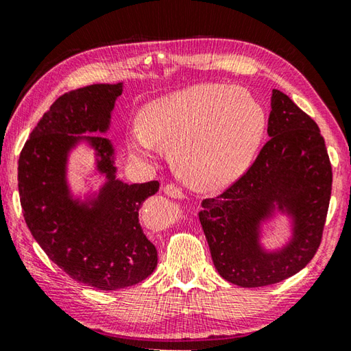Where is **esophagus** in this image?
Returning <instances> with one entry per match:
<instances>
[{
	"mask_svg": "<svg viewBox=\"0 0 351 351\" xmlns=\"http://www.w3.org/2000/svg\"><path fill=\"white\" fill-rule=\"evenodd\" d=\"M164 192L167 193L169 196H171V197H184V196H186V195H184V192H182V189L175 186V184H165Z\"/></svg>",
	"mask_w": 351,
	"mask_h": 351,
	"instance_id": "esophagus-1",
	"label": "esophagus"
}]
</instances>
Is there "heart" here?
Returning a JSON list of instances; mask_svg holds the SVG:
<instances>
[{
	"label": "heart",
	"mask_w": 351,
	"mask_h": 351,
	"mask_svg": "<svg viewBox=\"0 0 351 351\" xmlns=\"http://www.w3.org/2000/svg\"><path fill=\"white\" fill-rule=\"evenodd\" d=\"M265 130V112L241 87L192 86L152 101L141 129L127 133L132 156L150 159L158 147L171 150L175 169L197 190L221 189L250 165Z\"/></svg>",
	"instance_id": "1"
}]
</instances>
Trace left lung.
Listing matches in <instances>:
<instances>
[{
    "mask_svg": "<svg viewBox=\"0 0 351 351\" xmlns=\"http://www.w3.org/2000/svg\"><path fill=\"white\" fill-rule=\"evenodd\" d=\"M267 133L250 167L221 195L202 199L197 213L216 270L247 289L281 282L313 259L333 181L319 127L276 88ZM275 203L295 218V237L281 252L267 254L257 244V227Z\"/></svg>",
    "mask_w": 351,
    "mask_h": 351,
    "instance_id": "left-lung-1",
    "label": "left lung"
}]
</instances>
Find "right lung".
Masks as SVG:
<instances>
[{"mask_svg":"<svg viewBox=\"0 0 351 351\" xmlns=\"http://www.w3.org/2000/svg\"><path fill=\"white\" fill-rule=\"evenodd\" d=\"M123 84H92L61 97L43 114L18 161V190L32 237L53 263L81 284L118 290L150 276L156 247L139 224V208L159 189L158 181L124 184L114 178L109 139L88 136L107 176L92 208L70 199L67 154L81 133L106 132Z\"/></svg>","mask_w":351,"mask_h":351,"instance_id":"add662e5","label":"right lung"}]
</instances>
